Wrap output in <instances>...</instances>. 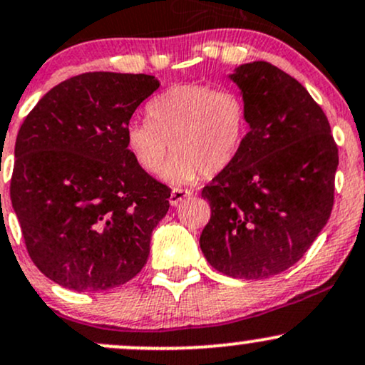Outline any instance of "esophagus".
<instances>
[{
    "label": "esophagus",
    "instance_id": "esophagus-1",
    "mask_svg": "<svg viewBox=\"0 0 365 365\" xmlns=\"http://www.w3.org/2000/svg\"><path fill=\"white\" fill-rule=\"evenodd\" d=\"M190 190H183V189H173L170 194V204L171 206H178L180 202L183 201L185 197H189Z\"/></svg>",
    "mask_w": 365,
    "mask_h": 365
}]
</instances>
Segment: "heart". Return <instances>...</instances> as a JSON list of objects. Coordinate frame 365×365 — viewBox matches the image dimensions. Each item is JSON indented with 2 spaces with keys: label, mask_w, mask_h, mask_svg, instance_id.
Listing matches in <instances>:
<instances>
[{
  "label": "heart",
  "mask_w": 365,
  "mask_h": 365,
  "mask_svg": "<svg viewBox=\"0 0 365 365\" xmlns=\"http://www.w3.org/2000/svg\"><path fill=\"white\" fill-rule=\"evenodd\" d=\"M149 121L126 128V147L145 173L164 168L170 183H190L199 175L213 176L234 163L247 135V107L232 90L213 86L176 85L147 106Z\"/></svg>",
  "instance_id": "b5f03b06"
}]
</instances>
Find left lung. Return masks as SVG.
I'll use <instances>...</instances> for the list:
<instances>
[{
  "label": "left lung",
  "mask_w": 365,
  "mask_h": 365,
  "mask_svg": "<svg viewBox=\"0 0 365 365\" xmlns=\"http://www.w3.org/2000/svg\"><path fill=\"white\" fill-rule=\"evenodd\" d=\"M228 78L247 107L242 149L202 189L211 218L201 234L210 265L234 279L293 267L332 211L338 147L326 114L272 63H242Z\"/></svg>",
  "instance_id": "obj_1"
}]
</instances>
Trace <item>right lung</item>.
I'll use <instances>...</instances> for the list:
<instances>
[{
  "instance_id": "obj_1",
  "label": "right lung",
  "mask_w": 365,
  "mask_h": 365,
  "mask_svg": "<svg viewBox=\"0 0 365 365\" xmlns=\"http://www.w3.org/2000/svg\"><path fill=\"white\" fill-rule=\"evenodd\" d=\"M154 76L85 72L36 103L15 142L10 197L34 265L72 291H106L142 270L170 189L126 147Z\"/></svg>"
}]
</instances>
